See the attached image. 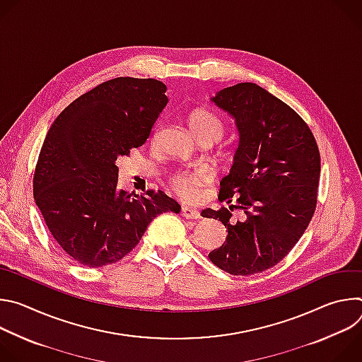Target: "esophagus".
<instances>
[{
	"instance_id": "esophagus-1",
	"label": "esophagus",
	"mask_w": 362,
	"mask_h": 362,
	"mask_svg": "<svg viewBox=\"0 0 362 362\" xmlns=\"http://www.w3.org/2000/svg\"><path fill=\"white\" fill-rule=\"evenodd\" d=\"M180 214H182V216L186 218V219H194V221H196V219H200V214H199L196 209L189 208V206H183Z\"/></svg>"
}]
</instances>
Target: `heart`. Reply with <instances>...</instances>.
Segmentation results:
<instances>
[{
    "mask_svg": "<svg viewBox=\"0 0 362 362\" xmlns=\"http://www.w3.org/2000/svg\"><path fill=\"white\" fill-rule=\"evenodd\" d=\"M192 134L200 140L208 139L212 143L219 140L225 132L223 120L208 109H194L187 117ZM211 180V172L204 168L179 170L172 175L170 185L175 193L183 200H196L199 190Z\"/></svg>",
    "mask_w": 362,
    "mask_h": 362,
    "instance_id": "1",
    "label": "heart"
}]
</instances>
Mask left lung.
Instances as JSON below:
<instances>
[{
  "mask_svg": "<svg viewBox=\"0 0 362 362\" xmlns=\"http://www.w3.org/2000/svg\"><path fill=\"white\" fill-rule=\"evenodd\" d=\"M212 101L235 119L239 146L219 190L221 202L236 204L202 212L228 229L209 259L230 275L259 274L284 259L314 216L318 144L293 109L257 84L226 87ZM233 207L244 212L240 220L231 216Z\"/></svg>",
  "mask_w": 362,
  "mask_h": 362,
  "instance_id": "left-lung-1",
  "label": "left lung"
}]
</instances>
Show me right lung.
I'll return each mask as SVG.
<instances>
[{
  "mask_svg": "<svg viewBox=\"0 0 362 362\" xmlns=\"http://www.w3.org/2000/svg\"><path fill=\"white\" fill-rule=\"evenodd\" d=\"M154 78L117 77L84 93L51 124L37 160L33 192L62 249L88 268L119 262L148 223L180 204L162 190L117 187L119 156L147 140L168 105Z\"/></svg>",
  "mask_w": 362,
  "mask_h": 362,
  "instance_id": "add662e5",
  "label": "right lung"
}]
</instances>
